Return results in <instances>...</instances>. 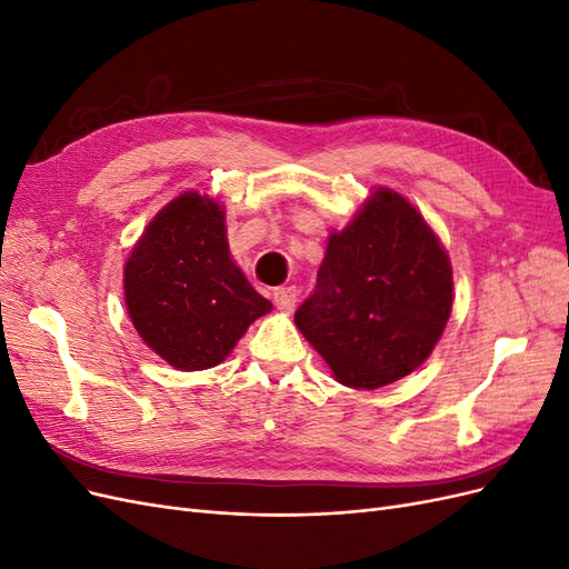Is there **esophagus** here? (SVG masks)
I'll return each instance as SVG.
<instances>
[{
    "instance_id": "obj_1",
    "label": "esophagus",
    "mask_w": 569,
    "mask_h": 569,
    "mask_svg": "<svg viewBox=\"0 0 569 569\" xmlns=\"http://www.w3.org/2000/svg\"><path fill=\"white\" fill-rule=\"evenodd\" d=\"M272 301H274V306L280 308L282 313L295 311V306H297V289H295V287H278V289L272 291Z\"/></svg>"
}]
</instances>
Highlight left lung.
Segmentation results:
<instances>
[{
	"instance_id": "left-lung-1",
	"label": "left lung",
	"mask_w": 569,
	"mask_h": 569,
	"mask_svg": "<svg viewBox=\"0 0 569 569\" xmlns=\"http://www.w3.org/2000/svg\"><path fill=\"white\" fill-rule=\"evenodd\" d=\"M453 306V272L435 230L380 187L330 234L318 282L295 316L337 382L380 389L420 368Z\"/></svg>"
}]
</instances>
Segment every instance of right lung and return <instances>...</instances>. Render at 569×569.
<instances>
[{
  "instance_id": "obj_1",
  "label": "right lung",
  "mask_w": 569,
  "mask_h": 569,
  "mask_svg": "<svg viewBox=\"0 0 569 569\" xmlns=\"http://www.w3.org/2000/svg\"><path fill=\"white\" fill-rule=\"evenodd\" d=\"M123 287L142 341L184 372L222 363L272 308L230 258L226 211L199 192L180 194L149 222Z\"/></svg>"
}]
</instances>
